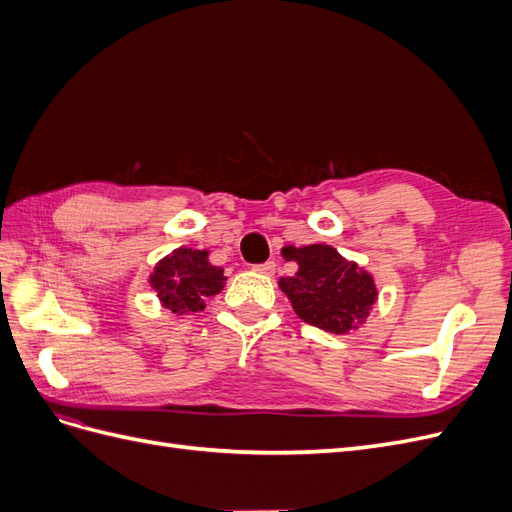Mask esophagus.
<instances>
[{
	"mask_svg": "<svg viewBox=\"0 0 512 512\" xmlns=\"http://www.w3.org/2000/svg\"><path fill=\"white\" fill-rule=\"evenodd\" d=\"M256 273H262V275H273L275 273V262L269 260V262H262V265H256L254 267Z\"/></svg>",
	"mask_w": 512,
	"mask_h": 512,
	"instance_id": "esophagus-1",
	"label": "esophagus"
}]
</instances>
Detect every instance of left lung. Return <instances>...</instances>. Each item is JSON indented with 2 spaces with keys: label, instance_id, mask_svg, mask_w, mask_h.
Returning <instances> with one entry per match:
<instances>
[{
  "label": "left lung",
  "instance_id": "8db88e82",
  "mask_svg": "<svg viewBox=\"0 0 512 512\" xmlns=\"http://www.w3.org/2000/svg\"><path fill=\"white\" fill-rule=\"evenodd\" d=\"M282 256L299 265L292 277L277 282L290 299L294 314L335 335L359 329L378 299L374 277L324 243L286 245Z\"/></svg>",
  "mask_w": 512,
  "mask_h": 512
}]
</instances>
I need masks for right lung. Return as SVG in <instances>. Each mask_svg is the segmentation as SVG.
<instances>
[{"instance_id": "add662e5", "label": "right lung", "mask_w": 512, "mask_h": 512, "mask_svg": "<svg viewBox=\"0 0 512 512\" xmlns=\"http://www.w3.org/2000/svg\"><path fill=\"white\" fill-rule=\"evenodd\" d=\"M149 284L156 290L162 307L181 316L203 312L205 301L222 292L226 277L222 267L211 265L207 250L177 247L158 262L149 275Z\"/></svg>"}]
</instances>
